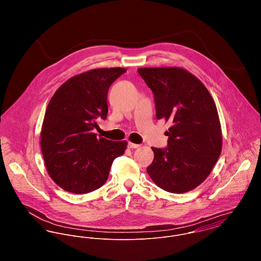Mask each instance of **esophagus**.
Masks as SVG:
<instances>
[{"instance_id": "esophagus-1", "label": "esophagus", "mask_w": 261, "mask_h": 261, "mask_svg": "<svg viewBox=\"0 0 261 261\" xmlns=\"http://www.w3.org/2000/svg\"><path fill=\"white\" fill-rule=\"evenodd\" d=\"M127 147H128L129 149H137V148H140V147H141V145H138V144H134V143L128 142Z\"/></svg>"}]
</instances>
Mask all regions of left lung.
I'll use <instances>...</instances> for the list:
<instances>
[{
	"mask_svg": "<svg viewBox=\"0 0 261 261\" xmlns=\"http://www.w3.org/2000/svg\"><path fill=\"white\" fill-rule=\"evenodd\" d=\"M153 93L155 116L172 126L165 149L151 148L147 172L161 189L175 194L202 184L222 149V132L216 105L205 85L179 67L139 68Z\"/></svg>",
	"mask_w": 261,
	"mask_h": 261,
	"instance_id": "obj_1",
	"label": "left lung"
}]
</instances>
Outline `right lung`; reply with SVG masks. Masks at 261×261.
Segmentation results:
<instances>
[{"label":"right lung","instance_id":"obj_1","mask_svg":"<svg viewBox=\"0 0 261 261\" xmlns=\"http://www.w3.org/2000/svg\"><path fill=\"white\" fill-rule=\"evenodd\" d=\"M125 71L98 68L75 75L50 99L40 144L49 176L63 190L86 194L100 188L114 159L126 149L125 141H110L93 133L97 119L108 116L110 86Z\"/></svg>","mask_w":261,"mask_h":261}]
</instances>
